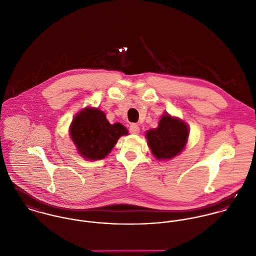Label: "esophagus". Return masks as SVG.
Instances as JSON below:
<instances>
[{"instance_id": "34e87169", "label": "esophagus", "mask_w": 256, "mask_h": 256, "mask_svg": "<svg viewBox=\"0 0 256 256\" xmlns=\"http://www.w3.org/2000/svg\"><path fill=\"white\" fill-rule=\"evenodd\" d=\"M130 133L134 135H138L140 133V127L137 124H132L130 126Z\"/></svg>"}]
</instances>
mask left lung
Returning a JSON list of instances; mask_svg holds the SVG:
<instances>
[{"label":"left lung","mask_w":256,"mask_h":256,"mask_svg":"<svg viewBox=\"0 0 256 256\" xmlns=\"http://www.w3.org/2000/svg\"><path fill=\"white\" fill-rule=\"evenodd\" d=\"M189 131L187 123L180 118L164 113L158 127L146 131V143L156 160H170L185 148Z\"/></svg>","instance_id":"8db88e82"}]
</instances>
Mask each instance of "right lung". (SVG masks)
<instances>
[{"label":"right lung","instance_id":"add662e5","mask_svg":"<svg viewBox=\"0 0 256 256\" xmlns=\"http://www.w3.org/2000/svg\"><path fill=\"white\" fill-rule=\"evenodd\" d=\"M71 140L78 152L86 160L104 158L128 130L120 123L110 124L104 111L84 108L78 112L69 128Z\"/></svg>","mask_w":256,"mask_h":256}]
</instances>
